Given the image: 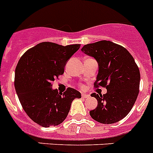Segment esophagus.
Instances as JSON below:
<instances>
[{
  "label": "esophagus",
  "mask_w": 153,
  "mask_h": 153,
  "mask_svg": "<svg viewBox=\"0 0 153 153\" xmlns=\"http://www.w3.org/2000/svg\"><path fill=\"white\" fill-rule=\"evenodd\" d=\"M82 97H83V98H88V97H90V95L87 94L85 93H83V94H82Z\"/></svg>",
  "instance_id": "obj_1"
}]
</instances>
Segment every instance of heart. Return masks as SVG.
Returning <instances> with one entry per match:
<instances>
[{"mask_svg": "<svg viewBox=\"0 0 153 153\" xmlns=\"http://www.w3.org/2000/svg\"><path fill=\"white\" fill-rule=\"evenodd\" d=\"M81 87H83V86H81Z\"/></svg>", "mask_w": 153, "mask_h": 153, "instance_id": "heart-1", "label": "heart"}]
</instances>
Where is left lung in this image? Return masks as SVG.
<instances>
[{"mask_svg": "<svg viewBox=\"0 0 153 153\" xmlns=\"http://www.w3.org/2000/svg\"><path fill=\"white\" fill-rule=\"evenodd\" d=\"M85 54L98 62L95 87L107 89L105 94L93 93L97 107L90 111L91 117L102 124H113L128 114L139 92L140 72L135 59L125 47L102 40L85 45Z\"/></svg>", "mask_w": 153, "mask_h": 153, "instance_id": "left-lung-1", "label": "left lung"}]
</instances>
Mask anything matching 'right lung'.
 <instances>
[{
    "label": "right lung",
    "instance_id": "add662e5",
    "mask_svg": "<svg viewBox=\"0 0 153 153\" xmlns=\"http://www.w3.org/2000/svg\"><path fill=\"white\" fill-rule=\"evenodd\" d=\"M80 45L44 42L26 51L17 64L14 87L28 117L42 127L56 126L66 119L72 101L81 94L74 88L59 93L52 83L63 74L68 59Z\"/></svg>",
    "mask_w": 153,
    "mask_h": 153
}]
</instances>
